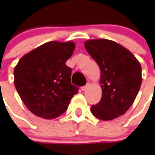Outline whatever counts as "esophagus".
<instances>
[{"label": "esophagus", "instance_id": "1", "mask_svg": "<svg viewBox=\"0 0 155 155\" xmlns=\"http://www.w3.org/2000/svg\"><path fill=\"white\" fill-rule=\"evenodd\" d=\"M89 86H90V84H87L86 85H84V86H83V87H81V91H85L86 90H87L88 88H89Z\"/></svg>", "mask_w": 155, "mask_h": 155}]
</instances>
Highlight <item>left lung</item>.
<instances>
[{"instance_id": "left-lung-1", "label": "left lung", "mask_w": 155, "mask_h": 155, "mask_svg": "<svg viewBox=\"0 0 155 155\" xmlns=\"http://www.w3.org/2000/svg\"><path fill=\"white\" fill-rule=\"evenodd\" d=\"M84 47L101 69L102 97L91 108L93 115L111 120L126 112L142 83L141 65L129 50L106 39L89 40Z\"/></svg>"}]
</instances>
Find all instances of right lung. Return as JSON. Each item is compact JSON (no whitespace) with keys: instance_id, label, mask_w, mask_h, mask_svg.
<instances>
[{"instance_id":"right-lung-1","label":"right lung","mask_w":155,"mask_h":155,"mask_svg":"<svg viewBox=\"0 0 155 155\" xmlns=\"http://www.w3.org/2000/svg\"><path fill=\"white\" fill-rule=\"evenodd\" d=\"M74 48L73 41H50L23 55L15 65V89L36 116L57 118L78 93V88L71 84V69L65 64Z\"/></svg>"}]
</instances>
